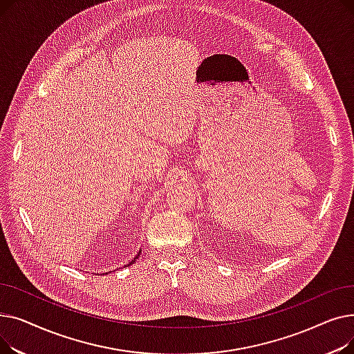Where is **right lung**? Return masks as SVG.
<instances>
[{"label":"right lung","mask_w":354,"mask_h":354,"mask_svg":"<svg viewBox=\"0 0 354 354\" xmlns=\"http://www.w3.org/2000/svg\"><path fill=\"white\" fill-rule=\"evenodd\" d=\"M140 252H142V250H140V251H139V254H138V255H136V257H135V259H136V258H139V255H140ZM135 259H132V263H135ZM132 263H129V264H127V266H132ZM124 267H126V266H124Z\"/></svg>","instance_id":"1"}]
</instances>
